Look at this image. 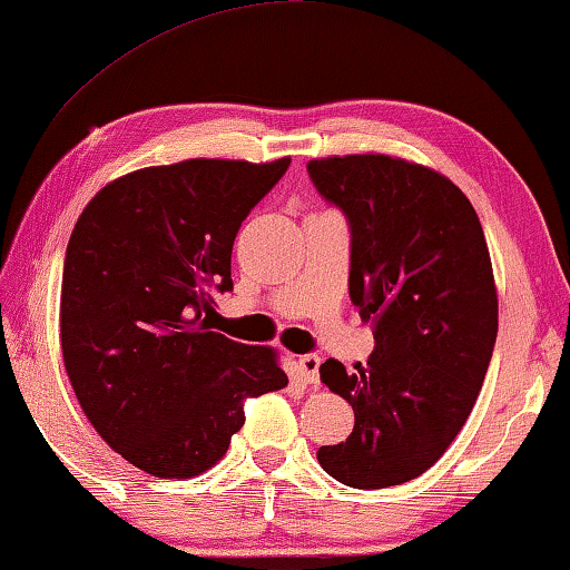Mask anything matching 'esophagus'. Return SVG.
Wrapping results in <instances>:
<instances>
[{"label":"esophagus","instance_id":"esophagus-1","mask_svg":"<svg viewBox=\"0 0 570 570\" xmlns=\"http://www.w3.org/2000/svg\"><path fill=\"white\" fill-rule=\"evenodd\" d=\"M320 364L322 360L316 354H302L296 362L298 377H302L306 384H320Z\"/></svg>","mask_w":570,"mask_h":570}]
</instances>
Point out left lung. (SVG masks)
Returning <instances> with one entry per match:
<instances>
[{
	"label": "left lung",
	"instance_id": "left-lung-1",
	"mask_svg": "<svg viewBox=\"0 0 570 570\" xmlns=\"http://www.w3.org/2000/svg\"><path fill=\"white\" fill-rule=\"evenodd\" d=\"M326 204L350 224V296L374 324L354 374L320 366L354 410V430L316 452L350 488H390L435 465L465 424L498 336L485 234L455 183L390 156L306 163Z\"/></svg>",
	"mask_w": 570,
	"mask_h": 570
}]
</instances>
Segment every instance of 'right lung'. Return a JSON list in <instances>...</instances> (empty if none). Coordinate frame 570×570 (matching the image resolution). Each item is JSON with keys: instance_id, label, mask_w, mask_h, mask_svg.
Listing matches in <instances>:
<instances>
[{"instance_id": "add662e5", "label": "right lung", "mask_w": 570, "mask_h": 570, "mask_svg": "<svg viewBox=\"0 0 570 570\" xmlns=\"http://www.w3.org/2000/svg\"><path fill=\"white\" fill-rule=\"evenodd\" d=\"M292 158L183 160L95 196L67 244L60 340L82 412L130 465L193 478L226 455L244 402L286 387L274 350L210 332L240 224ZM214 312V308H210Z\"/></svg>"}]
</instances>
